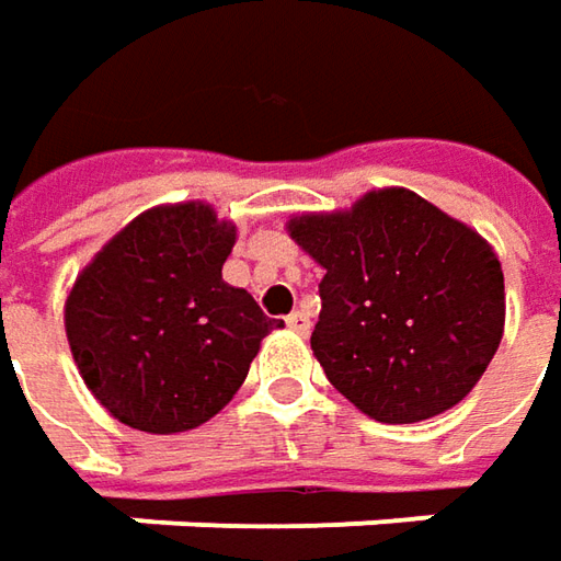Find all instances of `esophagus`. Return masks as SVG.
Returning <instances> with one entry per match:
<instances>
[{
  "label": "esophagus",
  "mask_w": 561,
  "mask_h": 561,
  "mask_svg": "<svg viewBox=\"0 0 561 561\" xmlns=\"http://www.w3.org/2000/svg\"><path fill=\"white\" fill-rule=\"evenodd\" d=\"M287 328L296 331V334H309V328H312V321H309V314L302 312V309H296V312L287 314Z\"/></svg>",
  "instance_id": "1"
}]
</instances>
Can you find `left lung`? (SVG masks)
<instances>
[{"instance_id": "1", "label": "left lung", "mask_w": 561, "mask_h": 561, "mask_svg": "<svg viewBox=\"0 0 561 561\" xmlns=\"http://www.w3.org/2000/svg\"><path fill=\"white\" fill-rule=\"evenodd\" d=\"M290 237L324 268L312 350L365 415L412 424L471 393L503 340L500 259L462 221L409 190H377Z\"/></svg>"}]
</instances>
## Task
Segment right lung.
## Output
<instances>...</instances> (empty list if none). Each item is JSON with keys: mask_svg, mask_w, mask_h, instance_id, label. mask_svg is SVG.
<instances>
[{"mask_svg": "<svg viewBox=\"0 0 561 561\" xmlns=\"http://www.w3.org/2000/svg\"><path fill=\"white\" fill-rule=\"evenodd\" d=\"M233 227L203 203L152 208L77 277L65 328L93 397L124 424L178 434L218 415L280 328L221 280Z\"/></svg>", "mask_w": 561, "mask_h": 561, "instance_id": "obj_1", "label": "right lung"}]
</instances>
